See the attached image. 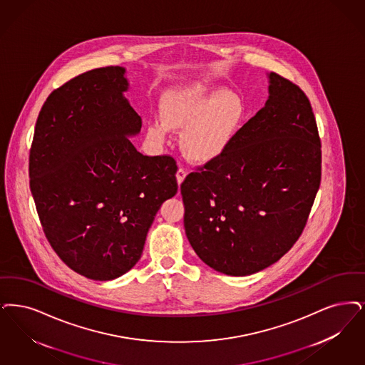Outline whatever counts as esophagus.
<instances>
[{"instance_id": "34e87169", "label": "esophagus", "mask_w": 365, "mask_h": 365, "mask_svg": "<svg viewBox=\"0 0 365 365\" xmlns=\"http://www.w3.org/2000/svg\"><path fill=\"white\" fill-rule=\"evenodd\" d=\"M186 174H187V173H186V170H185V168H182V167L176 171V180H178V183H179V185L185 180Z\"/></svg>"}]
</instances>
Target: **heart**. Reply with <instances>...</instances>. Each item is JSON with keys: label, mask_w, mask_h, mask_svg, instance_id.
I'll return each instance as SVG.
<instances>
[{"label": "heart", "mask_w": 365, "mask_h": 365, "mask_svg": "<svg viewBox=\"0 0 365 365\" xmlns=\"http://www.w3.org/2000/svg\"><path fill=\"white\" fill-rule=\"evenodd\" d=\"M242 115L243 104L235 93L195 84L161 99V122H149L148 135L163 143L168 129L183 130L180 148L190 160H213L231 144Z\"/></svg>", "instance_id": "heart-1"}]
</instances>
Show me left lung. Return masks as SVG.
I'll return each instance as SVG.
<instances>
[{"instance_id":"8db88e82","label":"left lung","mask_w":365,"mask_h":365,"mask_svg":"<svg viewBox=\"0 0 365 365\" xmlns=\"http://www.w3.org/2000/svg\"><path fill=\"white\" fill-rule=\"evenodd\" d=\"M269 83L264 107L180 185L191 247L228 276L254 274L284 257L303 232L321 186L311 103L279 74H269Z\"/></svg>"}]
</instances>
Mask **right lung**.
<instances>
[{"mask_svg": "<svg viewBox=\"0 0 365 365\" xmlns=\"http://www.w3.org/2000/svg\"><path fill=\"white\" fill-rule=\"evenodd\" d=\"M123 74L98 68L54 89L29 150V189L50 246L95 281L138 262L158 210L178 191L175 159L144 156L128 138L141 117L123 98Z\"/></svg>", "mask_w": 365, "mask_h": 365, "instance_id": "1", "label": "right lung"}]
</instances>
